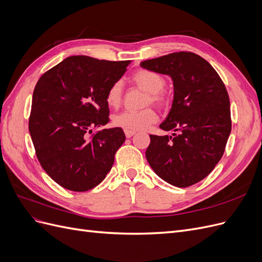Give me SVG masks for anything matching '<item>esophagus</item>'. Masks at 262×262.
Listing matches in <instances>:
<instances>
[{"label":"esophagus","instance_id":"obj_1","mask_svg":"<svg viewBox=\"0 0 262 262\" xmlns=\"http://www.w3.org/2000/svg\"><path fill=\"white\" fill-rule=\"evenodd\" d=\"M124 133H125V137H126V138H131V137H133V136H134V134H136V131L124 130Z\"/></svg>","mask_w":262,"mask_h":262}]
</instances>
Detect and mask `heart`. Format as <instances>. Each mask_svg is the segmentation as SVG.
I'll list each match as a JSON object with an SVG mask.
<instances>
[{"instance_id":"heart-1","label":"heart","mask_w":262,"mask_h":262,"mask_svg":"<svg viewBox=\"0 0 262 262\" xmlns=\"http://www.w3.org/2000/svg\"><path fill=\"white\" fill-rule=\"evenodd\" d=\"M132 81L141 90L148 94L146 104L162 105L165 104L166 98L162 91L166 84L165 77L150 70H139L132 75ZM122 98V84L115 82L109 87L106 94V101L110 107H118ZM157 120V115L152 108H146L140 112H123L114 117V124L119 128L130 131L145 130Z\"/></svg>"}]
</instances>
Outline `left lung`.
Listing matches in <instances>:
<instances>
[{
  "label": "left lung",
  "instance_id": "8db88e82",
  "mask_svg": "<svg viewBox=\"0 0 262 262\" xmlns=\"http://www.w3.org/2000/svg\"><path fill=\"white\" fill-rule=\"evenodd\" d=\"M141 67L169 75L171 109L160 128L171 136H153L145 152L157 176L179 188L192 186L214 169L232 130L229 98L210 63L192 52H173L141 62Z\"/></svg>",
  "mask_w": 262,
  "mask_h": 262
}]
</instances>
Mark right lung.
<instances>
[{"label": "right lung", "mask_w": 262, "mask_h": 262, "mask_svg": "<svg viewBox=\"0 0 262 262\" xmlns=\"http://www.w3.org/2000/svg\"><path fill=\"white\" fill-rule=\"evenodd\" d=\"M130 61L73 55L47 71L33 94L29 133L41 167L61 187L83 192L99 185L125 141L109 122L106 94Z\"/></svg>", "instance_id": "1"}]
</instances>
